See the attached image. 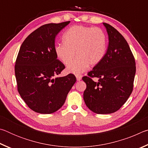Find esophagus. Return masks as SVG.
<instances>
[{
    "instance_id": "34e87169",
    "label": "esophagus",
    "mask_w": 148,
    "mask_h": 148,
    "mask_svg": "<svg viewBox=\"0 0 148 148\" xmlns=\"http://www.w3.org/2000/svg\"><path fill=\"white\" fill-rule=\"evenodd\" d=\"M76 79H77V81H79V80L82 79V76H81V75H76Z\"/></svg>"
}]
</instances>
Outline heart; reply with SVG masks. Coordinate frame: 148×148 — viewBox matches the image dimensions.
<instances>
[{
  "instance_id": "obj_1",
  "label": "heart",
  "mask_w": 148,
  "mask_h": 148,
  "mask_svg": "<svg viewBox=\"0 0 148 148\" xmlns=\"http://www.w3.org/2000/svg\"><path fill=\"white\" fill-rule=\"evenodd\" d=\"M64 42L55 46L56 56L65 65L72 61L76 51V59L67 67L69 73L79 74L89 65L98 64L104 58L106 39L101 29L82 25L72 26L63 35Z\"/></svg>"
}]
</instances>
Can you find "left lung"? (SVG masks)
Wrapping results in <instances>:
<instances>
[{"mask_svg": "<svg viewBox=\"0 0 148 148\" xmlns=\"http://www.w3.org/2000/svg\"><path fill=\"white\" fill-rule=\"evenodd\" d=\"M109 44L102 61L82 79L87 87L84 99L89 110L96 114H108L117 111L131 95L136 63L126 40L110 25L103 23ZM97 77L98 81L92 80Z\"/></svg>", "mask_w": 148, "mask_h": 148, "instance_id": "obj_1", "label": "left lung"}]
</instances>
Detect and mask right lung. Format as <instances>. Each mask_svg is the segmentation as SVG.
Returning <instances> with one entry per match:
<instances>
[{"instance_id":"add662e5","label":"right lung","mask_w":148,"mask_h":148,"mask_svg":"<svg viewBox=\"0 0 148 148\" xmlns=\"http://www.w3.org/2000/svg\"><path fill=\"white\" fill-rule=\"evenodd\" d=\"M70 21L44 25L30 34L20 47L15 64L17 91L33 111L52 114L64 104L76 82L74 74L54 78L65 68L55 52V38Z\"/></svg>"}]
</instances>
